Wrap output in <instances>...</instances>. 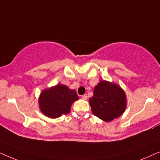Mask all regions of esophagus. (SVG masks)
I'll return each instance as SVG.
<instances>
[{
	"label": "esophagus",
	"instance_id": "esophagus-1",
	"mask_svg": "<svg viewBox=\"0 0 160 160\" xmlns=\"http://www.w3.org/2000/svg\"><path fill=\"white\" fill-rule=\"evenodd\" d=\"M87 98H88L87 94H84V95H82V98L83 100H86V99H87Z\"/></svg>",
	"mask_w": 160,
	"mask_h": 160
}]
</instances>
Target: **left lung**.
<instances>
[{
    "instance_id": "left-lung-1",
    "label": "left lung",
    "mask_w": 160,
    "mask_h": 160,
    "mask_svg": "<svg viewBox=\"0 0 160 160\" xmlns=\"http://www.w3.org/2000/svg\"><path fill=\"white\" fill-rule=\"evenodd\" d=\"M92 112L105 122L120 117L127 107L126 96L116 83L102 80L94 88L93 96L89 98Z\"/></svg>"
}]
</instances>
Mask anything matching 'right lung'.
Masks as SVG:
<instances>
[{
  "label": "right lung",
  "instance_id": "1",
  "mask_svg": "<svg viewBox=\"0 0 160 160\" xmlns=\"http://www.w3.org/2000/svg\"><path fill=\"white\" fill-rule=\"evenodd\" d=\"M79 99L77 92L64 85L57 84L45 89L39 97V107L45 115L50 118H57L70 112L73 102Z\"/></svg>",
  "mask_w": 160,
  "mask_h": 160
}]
</instances>
